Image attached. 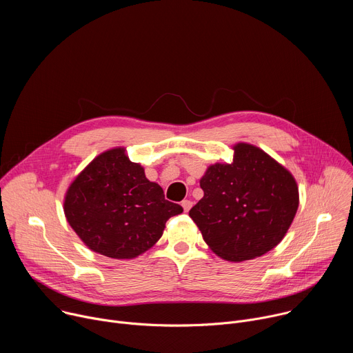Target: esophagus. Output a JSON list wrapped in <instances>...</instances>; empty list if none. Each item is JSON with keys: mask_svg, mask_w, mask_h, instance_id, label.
<instances>
[{"mask_svg": "<svg viewBox=\"0 0 353 353\" xmlns=\"http://www.w3.org/2000/svg\"><path fill=\"white\" fill-rule=\"evenodd\" d=\"M181 207H183V210L185 212H188L191 210V207H192V201L191 199H183L181 201Z\"/></svg>", "mask_w": 353, "mask_h": 353, "instance_id": "1", "label": "esophagus"}]
</instances>
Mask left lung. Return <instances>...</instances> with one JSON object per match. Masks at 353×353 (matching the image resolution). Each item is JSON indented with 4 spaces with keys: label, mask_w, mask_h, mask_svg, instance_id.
I'll return each mask as SVG.
<instances>
[{
    "label": "left lung",
    "mask_w": 353,
    "mask_h": 353,
    "mask_svg": "<svg viewBox=\"0 0 353 353\" xmlns=\"http://www.w3.org/2000/svg\"><path fill=\"white\" fill-rule=\"evenodd\" d=\"M232 149V163H214L201 177L204 196L188 215L216 256L240 263L282 241L299 208V187L259 146L237 142Z\"/></svg>",
    "instance_id": "8db88e82"
}]
</instances>
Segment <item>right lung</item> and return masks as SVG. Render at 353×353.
<instances>
[{
    "instance_id": "obj_1",
    "label": "right lung",
    "mask_w": 353,
    "mask_h": 353,
    "mask_svg": "<svg viewBox=\"0 0 353 353\" xmlns=\"http://www.w3.org/2000/svg\"><path fill=\"white\" fill-rule=\"evenodd\" d=\"M183 212L165 199L158 183L149 181L139 163L117 146L97 155L70 184L64 196L67 222L94 251L131 260L152 247L169 218Z\"/></svg>"
}]
</instances>
